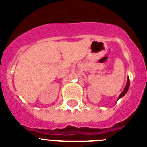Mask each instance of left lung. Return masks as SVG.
<instances>
[{"instance_id":"8db88e82","label":"left lung","mask_w":147,"mask_h":147,"mask_svg":"<svg viewBox=\"0 0 147 147\" xmlns=\"http://www.w3.org/2000/svg\"><path fill=\"white\" fill-rule=\"evenodd\" d=\"M129 85H130V81H129V78H128V79H127V84H126V86H125V89H124L123 91L121 92V93L120 95H119V96H118V100L120 98H121L122 96H124L125 95L126 93H127V92H128V90H129Z\"/></svg>"}]
</instances>
